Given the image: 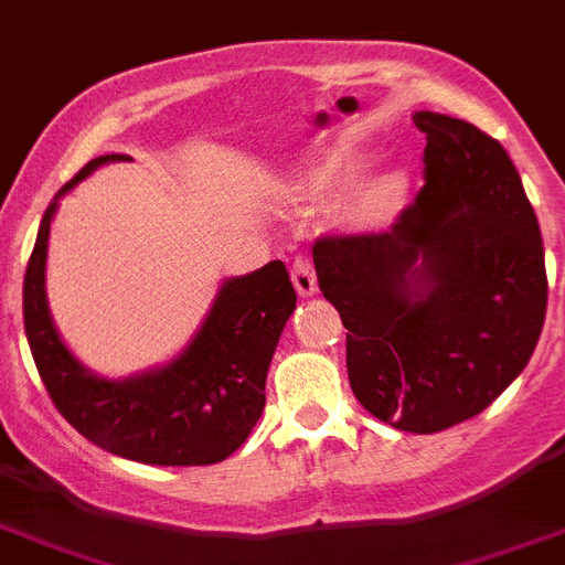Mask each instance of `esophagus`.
I'll return each instance as SVG.
<instances>
[{
    "label": "esophagus",
    "instance_id": "esophagus-1",
    "mask_svg": "<svg viewBox=\"0 0 565 565\" xmlns=\"http://www.w3.org/2000/svg\"><path fill=\"white\" fill-rule=\"evenodd\" d=\"M291 279H294V288H297V294H300V297H315L317 294V274H315V265H311V259H306V257L294 259Z\"/></svg>",
    "mask_w": 565,
    "mask_h": 565
}]
</instances>
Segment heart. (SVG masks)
Here are the masks:
<instances>
[{"label":"heart","instance_id":"obj_1","mask_svg":"<svg viewBox=\"0 0 565 565\" xmlns=\"http://www.w3.org/2000/svg\"><path fill=\"white\" fill-rule=\"evenodd\" d=\"M369 166L371 157L365 151L334 145L317 159L315 185L326 191L354 185L349 194V220L363 231H383L397 223L408 209L412 173L406 168H383L363 178Z\"/></svg>","mask_w":565,"mask_h":565}]
</instances>
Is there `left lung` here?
Wrapping results in <instances>:
<instances>
[{
	"label": "left lung",
	"instance_id": "8db88e82",
	"mask_svg": "<svg viewBox=\"0 0 565 565\" xmlns=\"http://www.w3.org/2000/svg\"><path fill=\"white\" fill-rule=\"evenodd\" d=\"M426 185L392 231L315 245L340 311L349 383L377 420L412 434L489 408L529 365L546 320V259L532 202L503 145L417 110Z\"/></svg>",
	"mask_w": 565,
	"mask_h": 565
}]
</instances>
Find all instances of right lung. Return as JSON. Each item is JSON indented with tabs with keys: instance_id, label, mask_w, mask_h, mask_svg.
Returning <instances> with one entry per match:
<instances>
[{
	"instance_id": "1",
	"label": "right lung",
	"mask_w": 565,
	"mask_h": 565,
	"mask_svg": "<svg viewBox=\"0 0 565 565\" xmlns=\"http://www.w3.org/2000/svg\"><path fill=\"white\" fill-rule=\"evenodd\" d=\"M125 159L131 157L90 159L47 205L22 288L28 345L53 406L82 437L148 466H211L234 455L257 426L268 365L297 308V291L286 265L271 259L257 271L223 279L191 340L168 363L128 377L90 371L51 317L47 239L62 196L96 168Z\"/></svg>"
}]
</instances>
